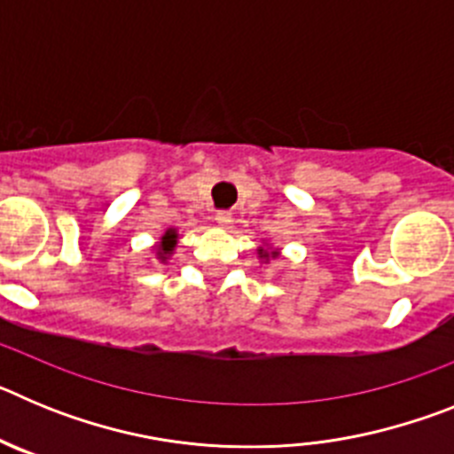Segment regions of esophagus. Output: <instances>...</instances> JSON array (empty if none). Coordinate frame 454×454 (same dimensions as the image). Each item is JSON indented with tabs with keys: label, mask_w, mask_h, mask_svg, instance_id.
<instances>
[{
	"label": "esophagus",
	"mask_w": 454,
	"mask_h": 454,
	"mask_svg": "<svg viewBox=\"0 0 454 454\" xmlns=\"http://www.w3.org/2000/svg\"><path fill=\"white\" fill-rule=\"evenodd\" d=\"M231 214L230 211H218V214H215V223H218V227H230L231 224Z\"/></svg>",
	"instance_id": "esophagus-1"
}]
</instances>
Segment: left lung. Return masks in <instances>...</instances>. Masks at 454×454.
Returning <instances> with one entry per match:
<instances>
[{"mask_svg":"<svg viewBox=\"0 0 454 454\" xmlns=\"http://www.w3.org/2000/svg\"><path fill=\"white\" fill-rule=\"evenodd\" d=\"M256 254H259V262L262 263H270V262H275V259H279V254H282V252H279V247H272V246H268V243H263V246L256 247Z\"/></svg>","mask_w":454,"mask_h":454,"instance_id":"left-lung-1","label":"left lung"}]
</instances>
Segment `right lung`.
<instances>
[{"label": "right lung", "mask_w": 454, "mask_h": 454, "mask_svg": "<svg viewBox=\"0 0 454 454\" xmlns=\"http://www.w3.org/2000/svg\"><path fill=\"white\" fill-rule=\"evenodd\" d=\"M177 243H179L177 227H168V230L161 234V239L156 240V246H154L156 259H159L161 263H168V259L175 254V247H177Z\"/></svg>", "instance_id": "obj_1"}]
</instances>
